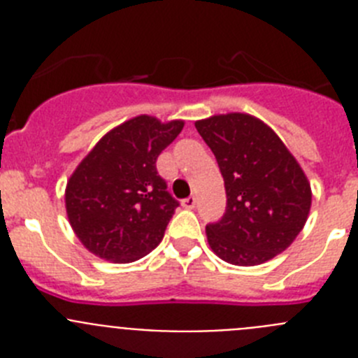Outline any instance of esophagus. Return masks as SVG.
<instances>
[{
  "label": "esophagus",
  "instance_id": "1",
  "mask_svg": "<svg viewBox=\"0 0 358 358\" xmlns=\"http://www.w3.org/2000/svg\"><path fill=\"white\" fill-rule=\"evenodd\" d=\"M195 204H197V199H195L194 195H189V197L182 199V206H185L186 210H192V208H195Z\"/></svg>",
  "mask_w": 358,
  "mask_h": 358
}]
</instances>
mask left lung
<instances>
[{"instance_id":"1","label":"left lung","mask_w":358,"mask_h":358,"mask_svg":"<svg viewBox=\"0 0 358 358\" xmlns=\"http://www.w3.org/2000/svg\"><path fill=\"white\" fill-rule=\"evenodd\" d=\"M213 152L226 188V211L206 226L210 248L233 265L264 264L303 229L312 192L276 132L242 113L195 122Z\"/></svg>"}]
</instances>
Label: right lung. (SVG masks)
Returning <instances> with one entry per match:
<instances>
[{
  "instance_id": "obj_1",
  "label": "right lung",
  "mask_w": 358,
  "mask_h": 358,
  "mask_svg": "<svg viewBox=\"0 0 358 358\" xmlns=\"http://www.w3.org/2000/svg\"><path fill=\"white\" fill-rule=\"evenodd\" d=\"M182 125L145 115L129 120L107 132L69 177V224L93 255L129 264L163 240L179 201L166 189L156 161Z\"/></svg>"
}]
</instances>
